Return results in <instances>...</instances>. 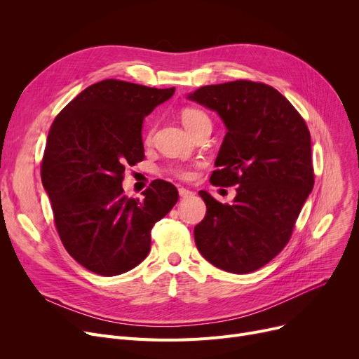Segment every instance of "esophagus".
Segmentation results:
<instances>
[{
	"instance_id": "esophagus-1",
	"label": "esophagus",
	"mask_w": 359,
	"mask_h": 359,
	"mask_svg": "<svg viewBox=\"0 0 359 359\" xmlns=\"http://www.w3.org/2000/svg\"><path fill=\"white\" fill-rule=\"evenodd\" d=\"M179 195H180L182 198H189V196L194 195V192H191L189 189H184V187H180V189H179Z\"/></svg>"
}]
</instances>
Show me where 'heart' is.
<instances>
[{"label":"heart","mask_w":359,"mask_h":359,"mask_svg":"<svg viewBox=\"0 0 359 359\" xmlns=\"http://www.w3.org/2000/svg\"><path fill=\"white\" fill-rule=\"evenodd\" d=\"M180 119H182V123H183V126L191 132L195 130V129H198L199 126H202V125H211V121H210V118H208V115H206L205 111H202V110H199V109H196V107H186V109H183L182 110V113H180ZM151 135H153V130H148L147 132V137H145V140L147 141H149L151 140ZM172 172L177 176V177H182V179H191L192 176H194V173L191 172L189 168H184V167H175Z\"/></svg>","instance_id":"heart-1"}]
</instances>
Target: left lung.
<instances>
[{
    "label": "left lung",
    "instance_id": "8db88e82",
    "mask_svg": "<svg viewBox=\"0 0 359 359\" xmlns=\"http://www.w3.org/2000/svg\"><path fill=\"white\" fill-rule=\"evenodd\" d=\"M187 99L217 111L227 128L211 183L238 186L231 205L199 192L206 215L194 231L196 248L222 271H257L285 248L313 191L309 128L278 90L262 83L203 86Z\"/></svg>",
    "mask_w": 359,
    "mask_h": 359
}]
</instances>
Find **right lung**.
I'll list each match as a JSON object with an SVG mask.
<instances>
[{
	"label": "right lung",
	"instance_id": "add662e5",
	"mask_svg": "<svg viewBox=\"0 0 359 359\" xmlns=\"http://www.w3.org/2000/svg\"><path fill=\"white\" fill-rule=\"evenodd\" d=\"M175 94L121 80L83 90L55 118L42 161V183L67 252L86 269L115 276L138 266L151 229L179 199L154 180L144 199L123 195L125 165L144 160L142 122Z\"/></svg>",
	"mask_w": 359,
	"mask_h": 359
}]
</instances>
